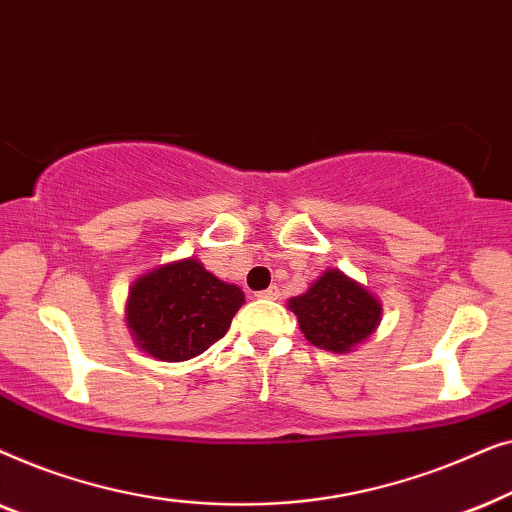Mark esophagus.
I'll return each instance as SVG.
<instances>
[{
	"label": "esophagus",
	"mask_w": 512,
	"mask_h": 512,
	"mask_svg": "<svg viewBox=\"0 0 512 512\" xmlns=\"http://www.w3.org/2000/svg\"><path fill=\"white\" fill-rule=\"evenodd\" d=\"M277 293H279V291H277V286H270V289L258 291L256 296H258V298H265V300H275V298H277Z\"/></svg>",
	"instance_id": "1"
}]
</instances>
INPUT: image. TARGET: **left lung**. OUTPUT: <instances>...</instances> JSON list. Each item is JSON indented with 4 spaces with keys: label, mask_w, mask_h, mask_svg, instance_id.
<instances>
[{
    "label": "left lung",
    "mask_w": 512,
    "mask_h": 512,
    "mask_svg": "<svg viewBox=\"0 0 512 512\" xmlns=\"http://www.w3.org/2000/svg\"><path fill=\"white\" fill-rule=\"evenodd\" d=\"M289 310L314 347L335 354L352 352L368 340L382 317L380 300L338 268L326 270L303 296L291 298Z\"/></svg>",
    "instance_id": "1"
}]
</instances>
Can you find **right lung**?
Instances as JSON below:
<instances>
[{
    "label": "right lung",
    "instance_id": "add662e5",
    "mask_svg": "<svg viewBox=\"0 0 512 512\" xmlns=\"http://www.w3.org/2000/svg\"><path fill=\"white\" fill-rule=\"evenodd\" d=\"M244 305L240 286L221 282L195 258L146 272L125 305L137 347L158 361H188L228 333Z\"/></svg>",
    "mask_w": 512,
    "mask_h": 512
}]
</instances>
